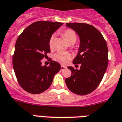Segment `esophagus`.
<instances>
[{"label":"esophagus","mask_w":122,"mask_h":122,"mask_svg":"<svg viewBox=\"0 0 122 122\" xmlns=\"http://www.w3.org/2000/svg\"><path fill=\"white\" fill-rule=\"evenodd\" d=\"M65 68H66V66H62V65H61V66H60V70H63L65 69Z\"/></svg>","instance_id":"1"}]
</instances>
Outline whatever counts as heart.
Masks as SVG:
<instances>
[{
	"label": "heart",
	"mask_w": 122,
	"mask_h": 122,
	"mask_svg": "<svg viewBox=\"0 0 122 122\" xmlns=\"http://www.w3.org/2000/svg\"><path fill=\"white\" fill-rule=\"evenodd\" d=\"M62 35L64 37L69 44H73L76 41V34L75 31L71 29H66L62 32ZM54 35H52L49 39V46L52 47ZM71 55L66 52H58L54 56V60L61 64H66L71 59Z\"/></svg>",
	"instance_id": "obj_1"
}]
</instances>
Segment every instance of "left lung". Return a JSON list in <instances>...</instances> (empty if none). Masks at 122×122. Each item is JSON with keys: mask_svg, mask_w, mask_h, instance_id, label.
Listing matches in <instances>:
<instances>
[{"mask_svg": "<svg viewBox=\"0 0 122 122\" xmlns=\"http://www.w3.org/2000/svg\"><path fill=\"white\" fill-rule=\"evenodd\" d=\"M66 26L80 36V49L73 63L81 65L80 70L68 66L71 75L65 79V83L73 93L86 95L97 88L104 75L109 62L107 46L101 32L91 25L68 23Z\"/></svg>", "mask_w": 122, "mask_h": 122, "instance_id": "left-lung-1", "label": "left lung"}]
</instances>
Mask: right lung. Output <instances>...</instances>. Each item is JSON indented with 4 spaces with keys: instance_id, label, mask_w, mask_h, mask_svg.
Returning a JSON list of instances; mask_svg holds the SVG:
<instances>
[{
    "instance_id": "obj_1",
    "label": "right lung",
    "mask_w": 122,
    "mask_h": 122,
    "mask_svg": "<svg viewBox=\"0 0 122 122\" xmlns=\"http://www.w3.org/2000/svg\"><path fill=\"white\" fill-rule=\"evenodd\" d=\"M63 24L38 21L26 28L18 37L13 67L19 85L26 92L37 94L45 91L60 70V64L52 60L49 66H42L41 60L51 52L50 37Z\"/></svg>"
}]
</instances>
